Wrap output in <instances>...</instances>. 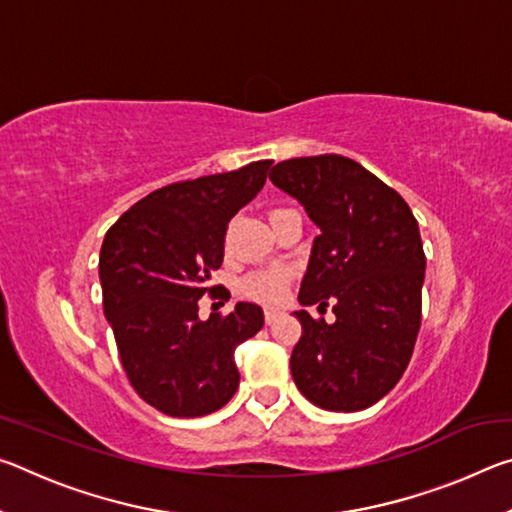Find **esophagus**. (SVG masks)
<instances>
[{
    "label": "esophagus",
    "mask_w": 512,
    "mask_h": 512,
    "mask_svg": "<svg viewBox=\"0 0 512 512\" xmlns=\"http://www.w3.org/2000/svg\"><path fill=\"white\" fill-rule=\"evenodd\" d=\"M280 316V311H275V309H266L264 311V320H266V325H271V323H275V318Z\"/></svg>",
    "instance_id": "obj_1"
}]
</instances>
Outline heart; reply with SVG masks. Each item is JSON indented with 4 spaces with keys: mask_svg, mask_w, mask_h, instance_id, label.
<instances>
[{
    "mask_svg": "<svg viewBox=\"0 0 512 512\" xmlns=\"http://www.w3.org/2000/svg\"><path fill=\"white\" fill-rule=\"evenodd\" d=\"M284 210V207H280ZM275 212V210H273ZM291 282V271L287 266H271L266 271L250 273L248 277L241 280V293L257 302H264V305H277L287 296Z\"/></svg>",
    "mask_w": 512,
    "mask_h": 512,
    "instance_id": "obj_1",
    "label": "heart"
}]
</instances>
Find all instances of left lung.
I'll return each instance as SVG.
<instances>
[{
    "mask_svg": "<svg viewBox=\"0 0 512 512\" xmlns=\"http://www.w3.org/2000/svg\"><path fill=\"white\" fill-rule=\"evenodd\" d=\"M268 178L320 228L298 300L332 305L336 316L327 325L296 311L293 381L320 409H368L400 381L420 332L427 257L418 221L393 187L343 155L277 162Z\"/></svg>",
    "mask_w": 512,
    "mask_h": 512,
    "instance_id": "1",
    "label": "left lung"
}]
</instances>
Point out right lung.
Listing matches in <instances>:
<instances>
[{"label": "right lung", "instance_id": "1", "mask_svg": "<svg viewBox=\"0 0 512 512\" xmlns=\"http://www.w3.org/2000/svg\"><path fill=\"white\" fill-rule=\"evenodd\" d=\"M271 164L155 189L103 239V314L121 366L137 395L171 418H201L228 404L239 386L232 354L264 325L253 302L201 320L198 300L219 298L207 280L223 262L228 223L264 187Z\"/></svg>", "mask_w": 512, "mask_h": 512}]
</instances>
